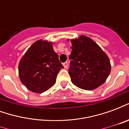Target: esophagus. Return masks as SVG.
I'll return each instance as SVG.
<instances>
[{
	"label": "esophagus",
	"instance_id": "obj_1",
	"mask_svg": "<svg viewBox=\"0 0 129 129\" xmlns=\"http://www.w3.org/2000/svg\"><path fill=\"white\" fill-rule=\"evenodd\" d=\"M63 67H64L65 68H67L68 66V62H65V63H63Z\"/></svg>",
	"mask_w": 129,
	"mask_h": 129
}]
</instances>
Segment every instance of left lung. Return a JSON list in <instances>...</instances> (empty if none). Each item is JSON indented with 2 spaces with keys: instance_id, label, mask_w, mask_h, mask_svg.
<instances>
[{
  "instance_id": "8db88e82",
  "label": "left lung",
  "mask_w": 129,
  "mask_h": 129,
  "mask_svg": "<svg viewBox=\"0 0 129 129\" xmlns=\"http://www.w3.org/2000/svg\"><path fill=\"white\" fill-rule=\"evenodd\" d=\"M70 41L72 52L68 73L73 84L86 90L102 85L111 69L106 54L94 41L84 35Z\"/></svg>"
}]
</instances>
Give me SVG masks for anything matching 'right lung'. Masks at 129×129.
I'll return each mask as SVG.
<instances>
[{
  "instance_id": "obj_1",
  "label": "right lung",
  "mask_w": 129,
  "mask_h": 129,
  "mask_svg": "<svg viewBox=\"0 0 129 129\" xmlns=\"http://www.w3.org/2000/svg\"><path fill=\"white\" fill-rule=\"evenodd\" d=\"M63 66L54 51L52 43L39 40L32 44L18 65L22 84L27 89L41 93L56 83V76Z\"/></svg>"
}]
</instances>
